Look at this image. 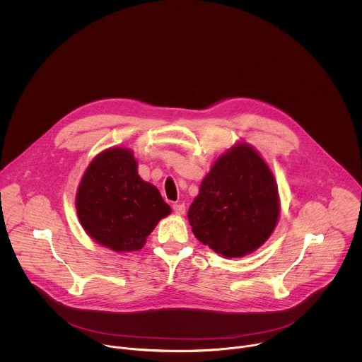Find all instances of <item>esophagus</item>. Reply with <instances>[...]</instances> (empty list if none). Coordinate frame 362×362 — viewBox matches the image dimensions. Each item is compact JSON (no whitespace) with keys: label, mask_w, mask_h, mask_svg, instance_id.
Here are the masks:
<instances>
[{"label":"esophagus","mask_w":362,"mask_h":362,"mask_svg":"<svg viewBox=\"0 0 362 362\" xmlns=\"http://www.w3.org/2000/svg\"><path fill=\"white\" fill-rule=\"evenodd\" d=\"M173 209H174V213L178 214V216L185 214V205L184 204H175V205H173Z\"/></svg>","instance_id":"34e87169"}]
</instances>
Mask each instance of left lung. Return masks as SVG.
Here are the masks:
<instances>
[{"mask_svg":"<svg viewBox=\"0 0 362 362\" xmlns=\"http://www.w3.org/2000/svg\"><path fill=\"white\" fill-rule=\"evenodd\" d=\"M280 214L277 184L248 144L220 156L188 210L195 237L224 258H241L272 235Z\"/></svg>","mask_w":362,"mask_h":362,"instance_id":"1","label":"left lung"}]
</instances>
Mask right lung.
<instances>
[{
	"label": "right lung",
	"mask_w": 362,
	"mask_h": 362,
	"mask_svg": "<svg viewBox=\"0 0 362 362\" xmlns=\"http://www.w3.org/2000/svg\"><path fill=\"white\" fill-rule=\"evenodd\" d=\"M83 230L115 252L144 248L157 223L171 213L158 189L138 174L134 153L110 148L88 165L76 194Z\"/></svg>",
	"instance_id": "obj_1"
}]
</instances>
